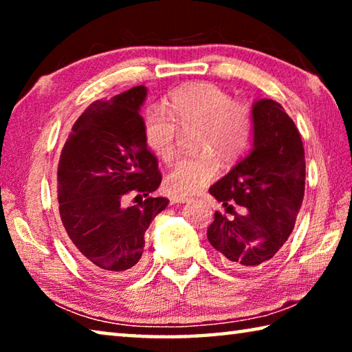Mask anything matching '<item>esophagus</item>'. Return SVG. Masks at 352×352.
I'll return each mask as SVG.
<instances>
[{
    "label": "esophagus",
    "instance_id": "obj_1",
    "mask_svg": "<svg viewBox=\"0 0 352 352\" xmlns=\"http://www.w3.org/2000/svg\"><path fill=\"white\" fill-rule=\"evenodd\" d=\"M170 201L175 205H182V204H186V201H189V199L183 197V195H174V197L170 199Z\"/></svg>",
    "mask_w": 352,
    "mask_h": 352
}]
</instances>
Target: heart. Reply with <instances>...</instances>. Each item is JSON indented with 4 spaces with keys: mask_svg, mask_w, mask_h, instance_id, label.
<instances>
[{
    "mask_svg": "<svg viewBox=\"0 0 352 352\" xmlns=\"http://www.w3.org/2000/svg\"><path fill=\"white\" fill-rule=\"evenodd\" d=\"M164 107H151L142 115V135L147 147L170 162L175 155L178 126L192 133L195 152L178 160L166 177V188L178 195H190L206 186L223 166L242 158L252 142L254 118L248 105L236 102L210 82L192 83L172 91Z\"/></svg>",
    "mask_w": 352,
    "mask_h": 352,
    "instance_id": "b5f03b06",
    "label": "heart"
}]
</instances>
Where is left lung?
Returning a JSON list of instances; mask_svg holds the SVG:
<instances>
[{"label": "left lung", "mask_w": 352, "mask_h": 352, "mask_svg": "<svg viewBox=\"0 0 352 352\" xmlns=\"http://www.w3.org/2000/svg\"><path fill=\"white\" fill-rule=\"evenodd\" d=\"M252 111V153L210 188L233 216L214 212L208 241L234 270L258 269L275 258L305 197V147L295 122L272 99L258 100ZM234 203L244 206L242 214L234 211Z\"/></svg>", "instance_id": "left-lung-1"}]
</instances>
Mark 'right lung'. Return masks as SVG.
<instances>
[{"mask_svg": "<svg viewBox=\"0 0 352 352\" xmlns=\"http://www.w3.org/2000/svg\"><path fill=\"white\" fill-rule=\"evenodd\" d=\"M146 94L138 85L88 105L58 160V214L68 245L87 269L107 278L135 272L146 230L169 204L148 195L162 183V172L142 135ZM129 195L145 199L127 207Z\"/></svg>", "mask_w": 352, "mask_h": 352, "instance_id": "add662e5", "label": "right lung"}]
</instances>
